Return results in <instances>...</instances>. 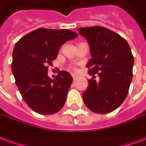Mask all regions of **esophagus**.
Returning a JSON list of instances; mask_svg holds the SVG:
<instances>
[{
	"label": "esophagus",
	"instance_id": "obj_1",
	"mask_svg": "<svg viewBox=\"0 0 146 146\" xmlns=\"http://www.w3.org/2000/svg\"><path fill=\"white\" fill-rule=\"evenodd\" d=\"M72 77H73V81L76 80L77 79V76H76V75H74V74H73V75H72Z\"/></svg>",
	"mask_w": 146,
	"mask_h": 146
}]
</instances>
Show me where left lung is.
<instances>
[{"label":"left lung","instance_id":"left-lung-1","mask_svg":"<svg viewBox=\"0 0 146 146\" xmlns=\"http://www.w3.org/2000/svg\"><path fill=\"white\" fill-rule=\"evenodd\" d=\"M87 40L92 58L86 65L90 75L98 74L100 81L89 80L83 93L86 107L105 114L117 109L125 100L132 79L134 58L127 41L103 27L78 29Z\"/></svg>","mask_w":146,"mask_h":146}]
</instances>
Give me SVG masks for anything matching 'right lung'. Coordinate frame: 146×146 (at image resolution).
<instances>
[{
  "label": "right lung",
  "mask_w": 146,
  "mask_h": 146,
  "mask_svg": "<svg viewBox=\"0 0 146 146\" xmlns=\"http://www.w3.org/2000/svg\"><path fill=\"white\" fill-rule=\"evenodd\" d=\"M78 34L66 29L39 28L21 37L13 51L12 72L15 83L29 107L41 115L57 113L65 104L73 78L62 70L54 80L48 77L60 46Z\"/></svg>",
  "instance_id": "obj_1"
}]
</instances>
